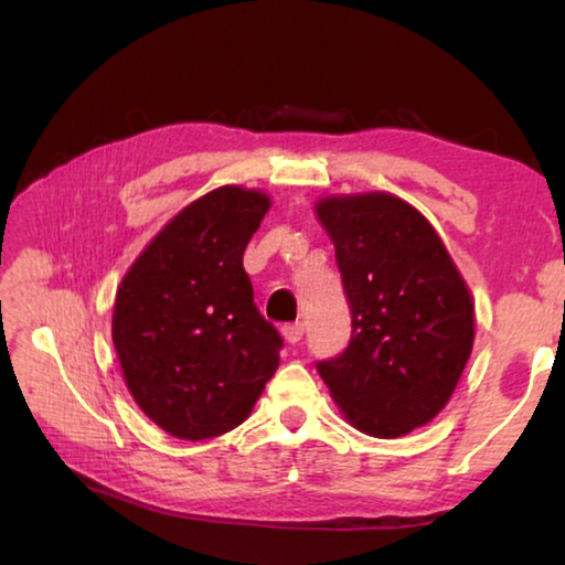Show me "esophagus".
I'll return each mask as SVG.
<instances>
[{"mask_svg":"<svg viewBox=\"0 0 565 565\" xmlns=\"http://www.w3.org/2000/svg\"><path fill=\"white\" fill-rule=\"evenodd\" d=\"M281 333L289 343H299L303 339V323H286Z\"/></svg>","mask_w":565,"mask_h":565,"instance_id":"obj_1","label":"esophagus"}]
</instances>
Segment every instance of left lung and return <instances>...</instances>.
I'll return each instance as SVG.
<instances>
[{
  "mask_svg": "<svg viewBox=\"0 0 565 565\" xmlns=\"http://www.w3.org/2000/svg\"><path fill=\"white\" fill-rule=\"evenodd\" d=\"M351 341L317 369L361 434L398 438L451 401L473 349V299L428 218L386 191L321 196Z\"/></svg>",
  "mask_w": 565,
  "mask_h": 565,
  "instance_id": "8db88e82",
  "label": "left lung"
}]
</instances>
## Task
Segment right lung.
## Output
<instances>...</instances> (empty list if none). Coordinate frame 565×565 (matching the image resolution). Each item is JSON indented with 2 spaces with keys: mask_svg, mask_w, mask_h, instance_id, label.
<instances>
[{
  "mask_svg": "<svg viewBox=\"0 0 565 565\" xmlns=\"http://www.w3.org/2000/svg\"><path fill=\"white\" fill-rule=\"evenodd\" d=\"M271 199L218 186L169 218L117 289L111 341L131 398L159 428L204 441L244 424L279 366L244 248Z\"/></svg>",
  "mask_w": 565,
  "mask_h": 565,
  "instance_id": "add662e5",
  "label": "right lung"
}]
</instances>
